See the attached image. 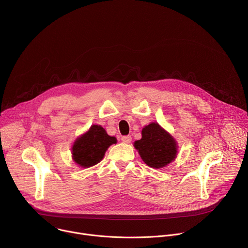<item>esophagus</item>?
Instances as JSON below:
<instances>
[{
  "mask_svg": "<svg viewBox=\"0 0 248 248\" xmlns=\"http://www.w3.org/2000/svg\"><path fill=\"white\" fill-rule=\"evenodd\" d=\"M122 141L124 143H130L131 142V136L129 135H125L122 137Z\"/></svg>",
  "mask_w": 248,
  "mask_h": 248,
  "instance_id": "1",
  "label": "esophagus"
}]
</instances>
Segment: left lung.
<instances>
[{
	"instance_id": "obj_1",
	"label": "left lung",
	"mask_w": 248,
	"mask_h": 248,
	"mask_svg": "<svg viewBox=\"0 0 248 248\" xmlns=\"http://www.w3.org/2000/svg\"><path fill=\"white\" fill-rule=\"evenodd\" d=\"M142 137L134 142L141 159L151 168L160 169L172 162L178 153V144L173 137L157 123L142 128Z\"/></svg>"
}]
</instances>
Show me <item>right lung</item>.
<instances>
[{
  "mask_svg": "<svg viewBox=\"0 0 248 248\" xmlns=\"http://www.w3.org/2000/svg\"><path fill=\"white\" fill-rule=\"evenodd\" d=\"M115 143L116 137L108 135L101 125L93 124L75 141L72 148L73 159L82 168L92 167L103 159L107 149Z\"/></svg>",
  "mask_w": 248,
  "mask_h": 248,
  "instance_id": "obj_1",
  "label": "right lung"
}]
</instances>
